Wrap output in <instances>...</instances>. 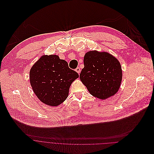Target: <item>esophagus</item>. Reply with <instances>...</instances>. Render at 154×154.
Segmentation results:
<instances>
[{"mask_svg":"<svg viewBox=\"0 0 154 154\" xmlns=\"http://www.w3.org/2000/svg\"><path fill=\"white\" fill-rule=\"evenodd\" d=\"M75 71H76L78 74H79L80 72H81V69H80L79 67H77V68L75 69Z\"/></svg>","mask_w":154,"mask_h":154,"instance_id":"obj_1","label":"esophagus"}]
</instances>
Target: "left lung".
<instances>
[{
    "mask_svg": "<svg viewBox=\"0 0 154 154\" xmlns=\"http://www.w3.org/2000/svg\"><path fill=\"white\" fill-rule=\"evenodd\" d=\"M84 65L79 78L92 96L106 100L117 93L122 75L115 56L106 51H89L84 57Z\"/></svg>",
    "mask_w": 154,
    "mask_h": 154,
    "instance_id": "left-lung-1",
    "label": "left lung"
}]
</instances>
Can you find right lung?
<instances>
[{
  "mask_svg": "<svg viewBox=\"0 0 154 154\" xmlns=\"http://www.w3.org/2000/svg\"><path fill=\"white\" fill-rule=\"evenodd\" d=\"M79 78L67 61L57 55H43L29 71V82L38 99L46 105L56 107L68 97L72 83Z\"/></svg>",
  "mask_w": 154,
  "mask_h": 154,
  "instance_id": "right-lung-1",
  "label": "right lung"
}]
</instances>
